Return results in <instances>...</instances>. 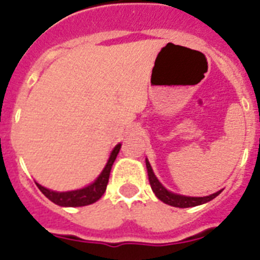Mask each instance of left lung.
<instances>
[{
    "label": "left lung",
    "instance_id": "left-lung-1",
    "mask_svg": "<svg viewBox=\"0 0 260 260\" xmlns=\"http://www.w3.org/2000/svg\"><path fill=\"white\" fill-rule=\"evenodd\" d=\"M146 168H147V175H148V180H150V185H151L152 192L155 193V196L157 199L163 201L164 204H168L171 206H175V208H192V206L197 205H203V204L209 203L213 199H216L221 190L216 192V193H212L209 196H204V197H190V196H183V194L174 193L168 190L167 188L164 187L160 181L157 180V177L155 176L154 171L151 168V164L148 161V159L146 157Z\"/></svg>",
    "mask_w": 260,
    "mask_h": 260
}]
</instances>
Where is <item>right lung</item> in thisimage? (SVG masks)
I'll use <instances>...</instances> for the list:
<instances>
[{
    "label": "right lung",
    "instance_id": "add662e5",
    "mask_svg": "<svg viewBox=\"0 0 260 260\" xmlns=\"http://www.w3.org/2000/svg\"><path fill=\"white\" fill-rule=\"evenodd\" d=\"M119 148H121V143H118L112 150L110 156H109L108 161L105 164V167L101 171V174L99 175V177L93 183H90L89 185H86V187L75 190H67V192L51 190L48 188L42 187L41 184L38 183L37 187L41 189L42 193L47 197L48 200H51L52 203L59 206H85L96 203L97 200L101 199V196L105 193L110 170H112V166L114 163L115 157L118 155Z\"/></svg>",
    "mask_w": 260,
    "mask_h": 260
}]
</instances>
